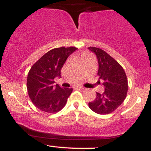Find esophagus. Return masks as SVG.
<instances>
[{
    "label": "esophagus",
    "instance_id": "1",
    "mask_svg": "<svg viewBox=\"0 0 151 151\" xmlns=\"http://www.w3.org/2000/svg\"><path fill=\"white\" fill-rule=\"evenodd\" d=\"M74 88L76 89H85L84 87H82V86H74Z\"/></svg>",
    "mask_w": 151,
    "mask_h": 151
}]
</instances>
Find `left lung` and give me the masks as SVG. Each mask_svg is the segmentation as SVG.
<instances>
[{
    "label": "left lung",
    "instance_id": "obj_1",
    "mask_svg": "<svg viewBox=\"0 0 151 151\" xmlns=\"http://www.w3.org/2000/svg\"><path fill=\"white\" fill-rule=\"evenodd\" d=\"M88 49L96 55L98 60L97 74L104 86L102 93L96 92V97L89 102V108L99 114H108L115 111L123 103L128 91V79L123 67L116 60L103 50L95 47Z\"/></svg>",
    "mask_w": 151,
    "mask_h": 151
}]
</instances>
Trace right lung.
<instances>
[{
  "label": "right lung",
  "mask_w": 151,
  "mask_h": 151,
  "mask_svg": "<svg viewBox=\"0 0 151 151\" xmlns=\"http://www.w3.org/2000/svg\"><path fill=\"white\" fill-rule=\"evenodd\" d=\"M77 48L61 47L48 51L29 71L27 89L31 101L37 108L49 114L60 111L72 92V88L55 85V78L61 77V70L67 58Z\"/></svg>",
  "instance_id": "1"
}]
</instances>
